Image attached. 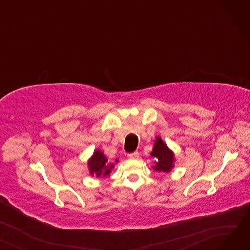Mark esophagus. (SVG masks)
Masks as SVG:
<instances>
[{
	"mask_svg": "<svg viewBox=\"0 0 250 250\" xmlns=\"http://www.w3.org/2000/svg\"><path fill=\"white\" fill-rule=\"evenodd\" d=\"M139 157H140V154L138 152H134V153H130L127 155L128 159H138Z\"/></svg>",
	"mask_w": 250,
	"mask_h": 250,
	"instance_id": "obj_1",
	"label": "esophagus"
}]
</instances>
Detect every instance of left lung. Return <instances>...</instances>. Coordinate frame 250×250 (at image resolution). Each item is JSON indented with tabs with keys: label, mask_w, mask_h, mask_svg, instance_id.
Instances as JSON below:
<instances>
[{
	"label": "left lung",
	"mask_w": 250,
	"mask_h": 250,
	"mask_svg": "<svg viewBox=\"0 0 250 250\" xmlns=\"http://www.w3.org/2000/svg\"><path fill=\"white\" fill-rule=\"evenodd\" d=\"M151 156L156 159L155 165L152 166L155 171L168 173L174 167V153L167 147L160 137H156Z\"/></svg>",
	"instance_id": "obj_1"
}]
</instances>
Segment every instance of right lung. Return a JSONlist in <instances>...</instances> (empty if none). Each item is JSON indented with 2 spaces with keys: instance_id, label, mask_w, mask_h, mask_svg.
I'll return each instance as SVG.
<instances>
[{
  "instance_id": "add662e5",
  "label": "right lung",
  "mask_w": 250,
  "mask_h": 250,
  "mask_svg": "<svg viewBox=\"0 0 250 250\" xmlns=\"http://www.w3.org/2000/svg\"><path fill=\"white\" fill-rule=\"evenodd\" d=\"M114 168L113 163H108L106 156L100 150H96L88 160V169L92 176L105 177L108 176Z\"/></svg>"
}]
</instances>
